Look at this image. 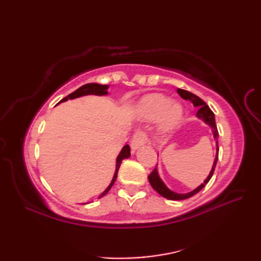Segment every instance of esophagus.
Listing matches in <instances>:
<instances>
[{
    "instance_id": "1",
    "label": "esophagus",
    "mask_w": 261,
    "mask_h": 261,
    "mask_svg": "<svg viewBox=\"0 0 261 261\" xmlns=\"http://www.w3.org/2000/svg\"><path fill=\"white\" fill-rule=\"evenodd\" d=\"M147 142H148V136L146 132L142 130L137 131L134 135V137H132V140H131L132 151H136L137 149H139L143 145H146Z\"/></svg>"
}]
</instances>
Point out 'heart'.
<instances>
[{
  "mask_svg": "<svg viewBox=\"0 0 261 261\" xmlns=\"http://www.w3.org/2000/svg\"><path fill=\"white\" fill-rule=\"evenodd\" d=\"M141 114L147 120L164 118L160 130L164 134L173 131L179 124L182 118V109L175 104L173 99L160 94H151L142 98L140 104Z\"/></svg>",
  "mask_w": 261,
  "mask_h": 261,
  "instance_id": "obj_1",
  "label": "heart"
}]
</instances>
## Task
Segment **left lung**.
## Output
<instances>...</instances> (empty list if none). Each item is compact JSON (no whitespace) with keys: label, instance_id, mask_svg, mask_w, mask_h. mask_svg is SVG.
<instances>
[{"label":"left lung","instance_id":"left-lung-1","mask_svg":"<svg viewBox=\"0 0 261 261\" xmlns=\"http://www.w3.org/2000/svg\"><path fill=\"white\" fill-rule=\"evenodd\" d=\"M177 93L179 94L181 98L187 99V101H191L194 107L197 108V110H198L197 113H196L197 118L203 120L205 123L211 126V129H212V132H213L214 139L216 140V154H215V159H214V163H213V166H212V169H211L207 178L204 180L203 184H201L197 188H195V190L190 192V193H186V194L175 193L171 190H169V188L165 185V182L162 179H160V177L158 175L157 167H154V169L152 170V173L148 176L149 182H150V185L152 186L153 190L156 191L159 194V195H162L163 197L167 198V199H171V201H180V199L190 198V197L195 195V194H197L201 190H203L205 185H206L207 182L210 181L211 177L213 176L216 163H218V157H219V146H218L219 132H218V127H216V124H215L214 113L212 112V110L208 108V105L205 103L202 98H199L198 96H196L195 94H193V93L185 91V90H181V88H178V90H177Z\"/></svg>","mask_w":261,"mask_h":261}]
</instances>
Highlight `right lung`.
<instances>
[{
  "label": "right lung",
  "mask_w": 261,
  "mask_h": 261,
  "mask_svg": "<svg viewBox=\"0 0 261 261\" xmlns=\"http://www.w3.org/2000/svg\"><path fill=\"white\" fill-rule=\"evenodd\" d=\"M108 88H109V85H101V84H96V83H90V84H85V85L81 86L80 88H77L75 92L70 93L68 96L64 97L59 103L66 102V101H68V99H73V98L84 96V95H99V96L107 95V94H108ZM130 154H131L130 153V147H129V145H125L123 148H122V150L120 151L118 158H116V167H115V173H114V176H113V178H112V181H111V184L108 186L107 190H105L101 194V195L98 196V198L103 197L104 195H107V194L109 193V191L111 190V187L113 186L114 181L116 180V177H118V171H119V168H120V165L122 163V160L125 159V158H129Z\"/></svg>",
  "instance_id": "1"
}]
</instances>
